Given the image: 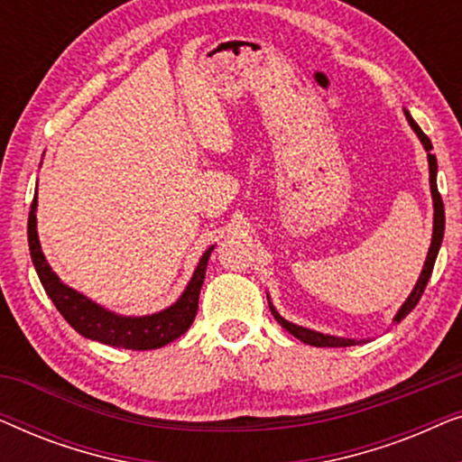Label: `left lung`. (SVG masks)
<instances>
[{
    "label": "left lung",
    "mask_w": 462,
    "mask_h": 462,
    "mask_svg": "<svg viewBox=\"0 0 462 462\" xmlns=\"http://www.w3.org/2000/svg\"><path fill=\"white\" fill-rule=\"evenodd\" d=\"M406 113V119L410 124V128L414 130V134L419 136V141L422 143V147L427 151V162H429V185H431V198H433V236H431V245H429V252H427V261L422 264V271L419 275V280H416L412 292L406 300H403V305L400 307V311L395 313L393 321L395 324H400V321L406 318V315L412 311V309L419 305L422 292H425L427 288V282L429 277H431V271H433V264H435V258H438V252H439V245H441V239H444V226H446V214H444V201H441V195L438 191V160H435V155L431 153L433 144L429 141V136L425 132L420 130V125L414 122L412 116H410L408 109H403ZM267 300H269V309L271 313H273V318L277 319V324H280L283 330H288L292 334L294 338L302 340V343L307 345H313V346H353V345H359L364 343V340H356V338H343V337H332V334H324V332H315L311 328H302V326H296L292 321L283 319L280 313H277V309L273 307V302H271L269 294H267Z\"/></svg>",
    "instance_id": "obj_1"
}]
</instances>
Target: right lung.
<instances>
[{
  "label": "right lung",
  "instance_id": "obj_1",
  "mask_svg": "<svg viewBox=\"0 0 462 462\" xmlns=\"http://www.w3.org/2000/svg\"><path fill=\"white\" fill-rule=\"evenodd\" d=\"M37 191L35 199L31 204L29 212V250L31 261L37 271L43 290L52 299L54 307L59 309L62 318L69 321V326L81 337L98 340L103 345L119 346V349H132V351H149L160 349V346L172 343L179 337H182L189 328H191L195 315H198V300L201 283L206 280V267L208 258H210L214 245H210L204 254H201L198 267H195L191 280H189L187 288L182 290L179 300L172 305L162 309V311L151 315H119L116 311H109L98 302L88 299L86 294L78 292V290L69 288L62 283L59 275L50 267L46 256L42 252L40 236H37Z\"/></svg>",
  "mask_w": 462,
  "mask_h": 462
}]
</instances>
